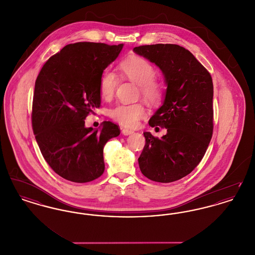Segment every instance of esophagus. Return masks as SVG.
I'll list each match as a JSON object with an SVG mask.
<instances>
[{"label": "esophagus", "instance_id": "obj_1", "mask_svg": "<svg viewBox=\"0 0 255 255\" xmlns=\"http://www.w3.org/2000/svg\"><path fill=\"white\" fill-rule=\"evenodd\" d=\"M122 133L124 134V135H129V134H131V133H133V131H131V130H128V129H122Z\"/></svg>", "mask_w": 255, "mask_h": 255}]
</instances>
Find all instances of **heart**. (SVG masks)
Returning a JSON list of instances; mask_svg holds the SVG:
<instances>
[{"label":"heart","mask_w":255,"mask_h":255,"mask_svg":"<svg viewBox=\"0 0 255 255\" xmlns=\"http://www.w3.org/2000/svg\"><path fill=\"white\" fill-rule=\"evenodd\" d=\"M122 75L135 85L139 86L142 97L150 103L157 102L161 94L160 86L154 79L156 70L153 65L141 57H131L120 64ZM118 85L116 73L109 69L104 70L99 77L98 91L103 99L113 97ZM145 110L139 103L118 104L110 112L111 118L127 128H135L144 117Z\"/></svg>","instance_id":"heart-1"}]
</instances>
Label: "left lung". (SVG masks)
<instances>
[{"label": "left lung", "instance_id": "1", "mask_svg": "<svg viewBox=\"0 0 255 255\" xmlns=\"http://www.w3.org/2000/svg\"><path fill=\"white\" fill-rule=\"evenodd\" d=\"M133 51L158 66L167 86L162 106L149 121L167 133L161 138L144 132L138 165L151 181L172 182L191 173L206 154L213 132V83L210 73L187 49L156 44Z\"/></svg>", "mask_w": 255, "mask_h": 255}]
</instances>
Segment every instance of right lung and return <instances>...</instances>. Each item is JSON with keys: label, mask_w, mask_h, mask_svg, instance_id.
Segmentation results:
<instances>
[{"label": "right lung", "mask_w": 255, "mask_h": 255, "mask_svg": "<svg viewBox=\"0 0 255 255\" xmlns=\"http://www.w3.org/2000/svg\"><path fill=\"white\" fill-rule=\"evenodd\" d=\"M122 48L123 44H70L52 55L37 76L33 133L49 166L68 181L82 183L99 178L105 169L103 148L121 133L113 122L94 129L85 127L84 120L99 108V77Z\"/></svg>", "instance_id": "right-lung-1"}]
</instances>
